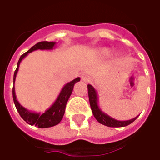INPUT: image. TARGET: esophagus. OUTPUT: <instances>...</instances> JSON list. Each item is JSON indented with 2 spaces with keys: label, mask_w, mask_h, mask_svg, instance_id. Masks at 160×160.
<instances>
[{
  "label": "esophagus",
  "mask_w": 160,
  "mask_h": 160,
  "mask_svg": "<svg viewBox=\"0 0 160 160\" xmlns=\"http://www.w3.org/2000/svg\"><path fill=\"white\" fill-rule=\"evenodd\" d=\"M81 80H84V81H89V80H90V77L87 74H82L81 75Z\"/></svg>",
  "instance_id": "obj_1"
}]
</instances>
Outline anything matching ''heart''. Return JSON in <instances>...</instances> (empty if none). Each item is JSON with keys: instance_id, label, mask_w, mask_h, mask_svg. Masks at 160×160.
Masks as SVG:
<instances>
[{"instance_id": "heart-1", "label": "heart", "mask_w": 160, "mask_h": 160, "mask_svg": "<svg viewBox=\"0 0 160 160\" xmlns=\"http://www.w3.org/2000/svg\"><path fill=\"white\" fill-rule=\"evenodd\" d=\"M98 53H99L100 55H101V56H107V55L110 53V50L108 48H100L98 51Z\"/></svg>"}]
</instances>
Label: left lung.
I'll return each instance as SVG.
<instances>
[{"label":"left lung","mask_w":160,"mask_h":160,"mask_svg":"<svg viewBox=\"0 0 160 160\" xmlns=\"http://www.w3.org/2000/svg\"><path fill=\"white\" fill-rule=\"evenodd\" d=\"M87 87L89 100H90L91 110H92V113L95 119H97V121L100 123V124L109 127H124L133 123L139 116L138 115V116L134 117V119H129V120H124V121L123 120L120 121V120L114 119V118H112V117H110L107 114H105V112H103L100 109V107H99V105H98L99 99H98L97 92H96L95 88L93 87L91 85H88Z\"/></svg>","instance_id":"obj_1"}]
</instances>
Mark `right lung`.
<instances>
[{
    "instance_id": "1",
    "label": "right lung",
    "mask_w": 160,
    "mask_h": 160,
    "mask_svg": "<svg viewBox=\"0 0 160 160\" xmlns=\"http://www.w3.org/2000/svg\"><path fill=\"white\" fill-rule=\"evenodd\" d=\"M55 46V42H53V41H41V42L36 44L28 51H26V53H24L21 55L19 59L18 63H17V67L16 69V71L14 73V85H15L16 74L18 72L20 64H21V60H23L26 55L32 51H36V50H53ZM80 78L77 77L75 80H73L72 81L65 85V86L62 88V90L58 95L55 103L48 109H46L43 114L30 111L27 109H26L25 107L22 106L18 102V100H16L15 85H13L12 95H13V100L16 109H17V111L20 114L21 118L31 125H36V126H38L39 128H49V127L55 126L61 121V119L64 116V114H65V106H66L67 101L70 95L72 94L74 85H75V83L80 81Z\"/></svg>"
}]
</instances>
